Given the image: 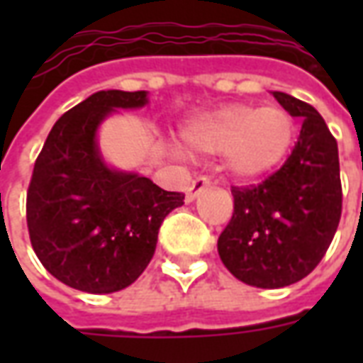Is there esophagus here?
<instances>
[{
	"label": "esophagus",
	"instance_id": "obj_1",
	"mask_svg": "<svg viewBox=\"0 0 363 363\" xmlns=\"http://www.w3.org/2000/svg\"><path fill=\"white\" fill-rule=\"evenodd\" d=\"M208 186H210V181H208L206 177H196V179L189 184V189H186V200H189V202L196 200Z\"/></svg>",
	"mask_w": 363,
	"mask_h": 363
}]
</instances>
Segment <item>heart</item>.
<instances>
[{
    "instance_id": "b5f03b06",
    "label": "heart",
    "mask_w": 363,
    "mask_h": 363,
    "mask_svg": "<svg viewBox=\"0 0 363 363\" xmlns=\"http://www.w3.org/2000/svg\"><path fill=\"white\" fill-rule=\"evenodd\" d=\"M186 138L206 153H229V167L239 179H257L288 155L296 122L280 106L229 104L198 120Z\"/></svg>"
}]
</instances>
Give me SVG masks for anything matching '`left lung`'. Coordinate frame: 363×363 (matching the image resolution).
Listing matches in <instances>:
<instances>
[{"label": "left lung", "mask_w": 363, "mask_h": 363, "mask_svg": "<svg viewBox=\"0 0 363 363\" xmlns=\"http://www.w3.org/2000/svg\"><path fill=\"white\" fill-rule=\"evenodd\" d=\"M301 132L286 163L260 184L231 186L233 216L218 239L221 262L237 280L276 289L311 274L342 213L338 145L311 104L274 91Z\"/></svg>", "instance_id": "1"}]
</instances>
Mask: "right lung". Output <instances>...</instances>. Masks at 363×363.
Segmentation results:
<instances>
[{
  "mask_svg": "<svg viewBox=\"0 0 363 363\" xmlns=\"http://www.w3.org/2000/svg\"><path fill=\"white\" fill-rule=\"evenodd\" d=\"M145 91H99L62 114L36 157L27 192L30 245L48 272L87 294L134 284L153 259L161 223L184 204L138 173L114 171L96 128L114 108H140Z\"/></svg>",
  "mask_w": 363,
  "mask_h": 363,
  "instance_id": "right-lung-1",
  "label": "right lung"
}]
</instances>
